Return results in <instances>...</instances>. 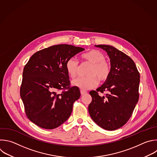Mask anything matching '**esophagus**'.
I'll return each instance as SVG.
<instances>
[{
    "label": "esophagus",
    "instance_id": "1",
    "mask_svg": "<svg viewBox=\"0 0 157 157\" xmlns=\"http://www.w3.org/2000/svg\"><path fill=\"white\" fill-rule=\"evenodd\" d=\"M87 94V92H86V91H84V90H81V94L82 95H85V94Z\"/></svg>",
    "mask_w": 157,
    "mask_h": 157
}]
</instances>
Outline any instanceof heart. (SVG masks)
Wrapping results in <instances>:
<instances>
[{
    "label": "heart",
    "instance_id": "obj_1",
    "mask_svg": "<svg viewBox=\"0 0 157 157\" xmlns=\"http://www.w3.org/2000/svg\"><path fill=\"white\" fill-rule=\"evenodd\" d=\"M83 62L91 64L87 69L86 76L79 77L72 81L73 86L81 90H88L95 87L98 82H104L110 76L111 67L106 61V57L103 52L98 50L93 49L82 55ZM66 70L70 77L74 78L78 74L79 63L75 57L68 59L66 62Z\"/></svg>",
    "mask_w": 157,
    "mask_h": 157
}]
</instances>
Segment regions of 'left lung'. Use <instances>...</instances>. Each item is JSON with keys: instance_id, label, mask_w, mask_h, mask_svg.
Instances as JSON below:
<instances>
[{"instance_id": "obj_1", "label": "left lung", "mask_w": 157, "mask_h": 157, "mask_svg": "<svg viewBox=\"0 0 157 157\" xmlns=\"http://www.w3.org/2000/svg\"><path fill=\"white\" fill-rule=\"evenodd\" d=\"M95 46L107 52L111 73L101 87L89 92V113L100 127L113 131L124 126L132 115L139 97L140 75L134 61L123 52L111 45ZM104 91L108 92L105 96L99 95Z\"/></svg>"}]
</instances>
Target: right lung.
Wrapping results in <instances>:
<instances>
[{
    "label": "right lung",
    "mask_w": 157,
    "mask_h": 157,
    "mask_svg": "<svg viewBox=\"0 0 157 157\" xmlns=\"http://www.w3.org/2000/svg\"><path fill=\"white\" fill-rule=\"evenodd\" d=\"M84 50L68 44H59L34 53L25 65L20 96L28 118L46 129H55L71 115L74 102L81 95L71 86L66 62Z\"/></svg>",
    "instance_id": "right-lung-1"
}]
</instances>
